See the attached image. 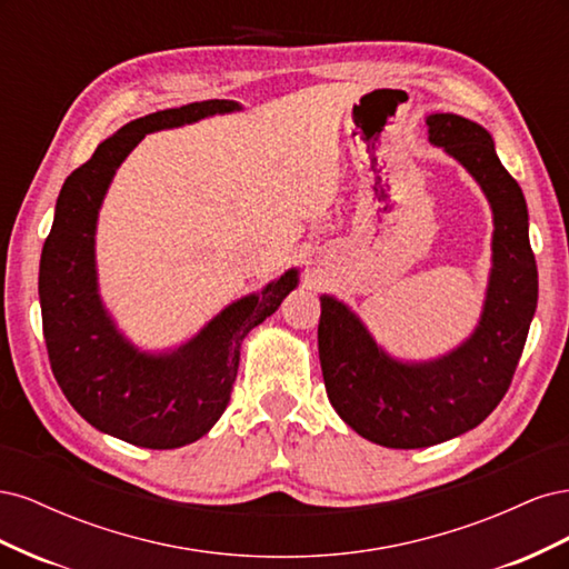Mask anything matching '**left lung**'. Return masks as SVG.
Returning <instances> with one entry per match:
<instances>
[{
    "label": "left lung",
    "mask_w": 569,
    "mask_h": 569,
    "mask_svg": "<svg viewBox=\"0 0 569 569\" xmlns=\"http://www.w3.org/2000/svg\"><path fill=\"white\" fill-rule=\"evenodd\" d=\"M427 128L429 142L468 168L491 203V274L475 332L441 358L401 363L377 347L347 303L320 297L327 399L353 432L387 449H425L487 420L512 382L539 297L527 201L491 134L456 113L427 116Z\"/></svg>",
    "instance_id": "obj_1"
}]
</instances>
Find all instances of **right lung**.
Here are the masks:
<instances>
[{
    "label": "right lung",
    "instance_id": "right-lung-1",
    "mask_svg": "<svg viewBox=\"0 0 569 569\" xmlns=\"http://www.w3.org/2000/svg\"><path fill=\"white\" fill-rule=\"evenodd\" d=\"M239 109L237 101L209 99L130 120L66 178L42 249L40 306L51 372L68 403L92 427L142 449H178L218 422L230 403L242 339L278 311L299 284V272L291 268L261 295L230 303L180 349L147 353L118 332L99 299V206L116 168L147 132Z\"/></svg>",
    "mask_w": 569,
    "mask_h": 569
}]
</instances>
